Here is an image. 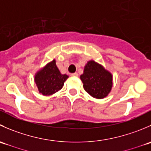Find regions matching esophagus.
I'll return each instance as SVG.
<instances>
[{
    "label": "esophagus",
    "instance_id": "obj_1",
    "mask_svg": "<svg viewBox=\"0 0 151 151\" xmlns=\"http://www.w3.org/2000/svg\"><path fill=\"white\" fill-rule=\"evenodd\" d=\"M71 77H78V74H77V72L73 73V74H71Z\"/></svg>",
    "mask_w": 151,
    "mask_h": 151
}]
</instances>
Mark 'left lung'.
Returning <instances> with one entry per match:
<instances>
[{
  "label": "left lung",
  "mask_w": 151,
  "mask_h": 151,
  "mask_svg": "<svg viewBox=\"0 0 151 151\" xmlns=\"http://www.w3.org/2000/svg\"><path fill=\"white\" fill-rule=\"evenodd\" d=\"M80 80L85 91L98 99L107 96L113 85L112 74L102 65L93 60L87 62Z\"/></svg>",
  "instance_id": "8db88e82"
}]
</instances>
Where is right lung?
Returning <instances> with one entry per match:
<instances>
[{"label":"right lung","instance_id":"1","mask_svg":"<svg viewBox=\"0 0 151 151\" xmlns=\"http://www.w3.org/2000/svg\"><path fill=\"white\" fill-rule=\"evenodd\" d=\"M68 78V75L60 73L54 59L36 73L34 81L40 93L50 96L60 91Z\"/></svg>","mask_w":151,"mask_h":151}]
</instances>
